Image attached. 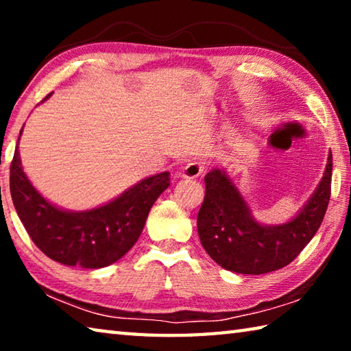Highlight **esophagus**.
<instances>
[{"label": "esophagus", "instance_id": "1", "mask_svg": "<svg viewBox=\"0 0 351 351\" xmlns=\"http://www.w3.org/2000/svg\"><path fill=\"white\" fill-rule=\"evenodd\" d=\"M203 171H204V165L192 161L184 165L181 170V176L187 178V180H193V178H198L199 175H203Z\"/></svg>", "mask_w": 351, "mask_h": 351}]
</instances>
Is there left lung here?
I'll use <instances>...</instances> for the list:
<instances>
[{
	"label": "left lung",
	"mask_w": 351,
	"mask_h": 351,
	"mask_svg": "<svg viewBox=\"0 0 351 351\" xmlns=\"http://www.w3.org/2000/svg\"><path fill=\"white\" fill-rule=\"evenodd\" d=\"M331 150L319 186L287 223L263 224L226 170L204 176L206 197L197 226L201 245L221 268L239 274H266L289 265L322 224L331 193Z\"/></svg>",
	"instance_id": "1"
}]
</instances>
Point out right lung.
<instances>
[{"mask_svg": "<svg viewBox=\"0 0 351 351\" xmlns=\"http://www.w3.org/2000/svg\"><path fill=\"white\" fill-rule=\"evenodd\" d=\"M169 186L170 173L162 171L144 178L108 203L75 212L52 204L32 186L23 171L19 147L10 164L12 201L32 241L54 261L86 269L105 268L133 247L154 201Z\"/></svg>", "mask_w": 351, "mask_h": 351, "instance_id": "add662e5", "label": "right lung"}]
</instances>
